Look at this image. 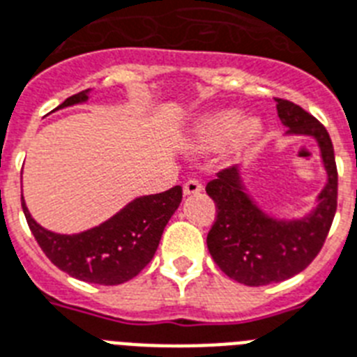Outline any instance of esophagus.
Masks as SVG:
<instances>
[{
	"label": "esophagus",
	"mask_w": 357,
	"mask_h": 357,
	"mask_svg": "<svg viewBox=\"0 0 357 357\" xmlns=\"http://www.w3.org/2000/svg\"><path fill=\"white\" fill-rule=\"evenodd\" d=\"M204 190V185H202V181H198V179H187L183 185V192L185 196H196V194H199Z\"/></svg>",
	"instance_id": "34e87169"
}]
</instances>
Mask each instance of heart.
<instances>
[{"instance_id":"heart-1","label":"heart","mask_w":357,"mask_h":357,"mask_svg":"<svg viewBox=\"0 0 357 357\" xmlns=\"http://www.w3.org/2000/svg\"><path fill=\"white\" fill-rule=\"evenodd\" d=\"M262 124L257 117H240L234 112H216L204 117L196 126V143L202 149H220L231 144L248 149L260 135Z\"/></svg>"}]
</instances>
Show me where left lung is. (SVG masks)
<instances>
[{
    "mask_svg": "<svg viewBox=\"0 0 357 357\" xmlns=\"http://www.w3.org/2000/svg\"><path fill=\"white\" fill-rule=\"evenodd\" d=\"M275 100L286 135L315 139L326 183L306 216L286 220L269 216L257 205L238 167L222 170L208 181L205 190L218 213L207 234L208 253L229 279L245 286H266L301 273L323 248L337 208V169L328 132L297 104Z\"/></svg>",
    "mask_w": 357,
    "mask_h": 357,
    "instance_id": "left-lung-1",
    "label": "left lung"
}]
</instances>
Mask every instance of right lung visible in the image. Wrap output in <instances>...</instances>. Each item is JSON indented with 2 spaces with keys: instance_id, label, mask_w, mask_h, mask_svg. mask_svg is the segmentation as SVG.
Returning a JSON list of instances; mask_svg holds the SVG:
<instances>
[{
  "instance_id": "right-lung-1",
  "label": "right lung",
  "mask_w": 357,
  "mask_h": 357,
  "mask_svg": "<svg viewBox=\"0 0 357 357\" xmlns=\"http://www.w3.org/2000/svg\"><path fill=\"white\" fill-rule=\"evenodd\" d=\"M89 91L66 98L56 109L88 102ZM179 185L159 194L132 199L97 227L77 234L53 233L36 224L22 196L29 229L47 259L78 280L115 286L133 279L153 259L165 225L181 204Z\"/></svg>"
}]
</instances>
